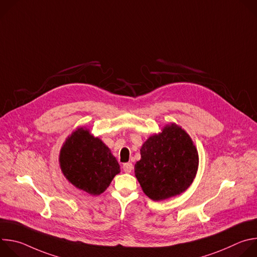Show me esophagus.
Wrapping results in <instances>:
<instances>
[{
	"label": "esophagus",
	"instance_id": "obj_1",
	"mask_svg": "<svg viewBox=\"0 0 257 257\" xmlns=\"http://www.w3.org/2000/svg\"><path fill=\"white\" fill-rule=\"evenodd\" d=\"M133 170V165L132 163H126L123 165V171L126 173H131V171Z\"/></svg>",
	"mask_w": 257,
	"mask_h": 257
}]
</instances>
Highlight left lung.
<instances>
[{"instance_id":"8db88e82","label":"left lung","mask_w":257,"mask_h":257,"mask_svg":"<svg viewBox=\"0 0 257 257\" xmlns=\"http://www.w3.org/2000/svg\"><path fill=\"white\" fill-rule=\"evenodd\" d=\"M135 164V176L143 192L160 201L184 192L193 182L198 154L190 136L176 124L146 140Z\"/></svg>"}]
</instances>
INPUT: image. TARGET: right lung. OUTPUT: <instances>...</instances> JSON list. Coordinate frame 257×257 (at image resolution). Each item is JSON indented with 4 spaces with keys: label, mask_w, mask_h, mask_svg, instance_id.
Returning <instances> with one entry per match:
<instances>
[{
    "label": "right lung",
    "mask_w": 257,
    "mask_h": 257,
    "mask_svg": "<svg viewBox=\"0 0 257 257\" xmlns=\"http://www.w3.org/2000/svg\"><path fill=\"white\" fill-rule=\"evenodd\" d=\"M60 165L72 184L90 195L102 193L120 173V166L107 146L83 128L67 138L60 153Z\"/></svg>",
    "instance_id": "add662e5"
}]
</instances>
